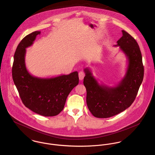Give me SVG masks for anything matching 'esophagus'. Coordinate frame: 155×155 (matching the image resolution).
Wrapping results in <instances>:
<instances>
[{
    "instance_id": "obj_1",
    "label": "esophagus",
    "mask_w": 155,
    "mask_h": 155,
    "mask_svg": "<svg viewBox=\"0 0 155 155\" xmlns=\"http://www.w3.org/2000/svg\"><path fill=\"white\" fill-rule=\"evenodd\" d=\"M85 76V73L83 71H79V79L81 81H82L84 79Z\"/></svg>"
}]
</instances>
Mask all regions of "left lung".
I'll return each mask as SVG.
<instances>
[{
	"label": "left lung",
	"mask_w": 155,
	"mask_h": 155,
	"mask_svg": "<svg viewBox=\"0 0 155 155\" xmlns=\"http://www.w3.org/2000/svg\"><path fill=\"white\" fill-rule=\"evenodd\" d=\"M117 41L128 59L125 76L116 87L100 85L88 68L84 70V84L87 89V104L92 114L98 118L116 115L131 106L144 77L142 55L135 39L125 30Z\"/></svg>",
	"instance_id": "left-lung-1"
}]
</instances>
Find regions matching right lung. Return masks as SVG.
Here are the masks:
<instances>
[{
    "instance_id": "right-lung-1",
    "label": "right lung",
    "mask_w": 155,
    "mask_h": 155,
    "mask_svg": "<svg viewBox=\"0 0 155 155\" xmlns=\"http://www.w3.org/2000/svg\"><path fill=\"white\" fill-rule=\"evenodd\" d=\"M41 31H34L24 37L18 44L14 57L12 79L24 106L44 116H54L63 110L67 97L79 83L78 71L51 78L31 75L25 64V48L33 44Z\"/></svg>"
}]
</instances>
